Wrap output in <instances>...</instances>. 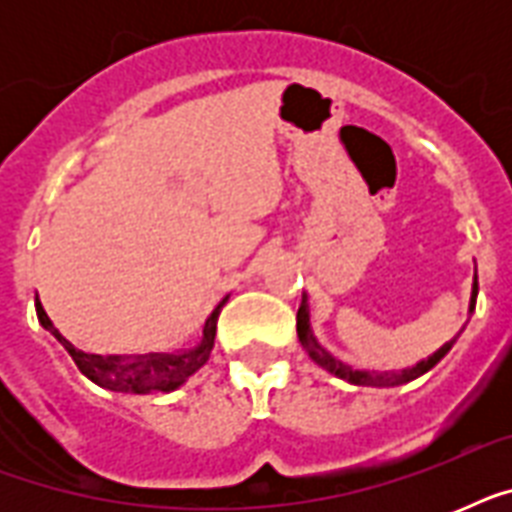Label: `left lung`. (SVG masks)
<instances>
[{
  "instance_id": "left-lung-1",
  "label": "left lung",
  "mask_w": 512,
  "mask_h": 512,
  "mask_svg": "<svg viewBox=\"0 0 512 512\" xmlns=\"http://www.w3.org/2000/svg\"><path fill=\"white\" fill-rule=\"evenodd\" d=\"M476 297H478V276L473 279V292H470V313L476 311ZM297 337H300V345L305 348V353L321 366V369H327L329 374H335L340 380L350 382V385H361V388H396V385H404V382H412L417 380L420 374L430 372L433 366L441 361V358L452 350L454 340L444 342L441 348L428 356L425 361L420 364H414L412 369H401V372H358V369H350L348 364H342L337 361L327 348H321V342L313 337V329H311V308H308V295H303V303H300V311H297Z\"/></svg>"
}]
</instances>
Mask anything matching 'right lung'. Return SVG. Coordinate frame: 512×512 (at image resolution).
<instances>
[{
	"instance_id": "obj_1",
	"label": "right lung",
	"mask_w": 512,
	"mask_h": 512,
	"mask_svg": "<svg viewBox=\"0 0 512 512\" xmlns=\"http://www.w3.org/2000/svg\"><path fill=\"white\" fill-rule=\"evenodd\" d=\"M228 303V297H223L217 308L209 313V319L204 321V332L201 340L191 348L177 350V353H148V356L122 358V356H90L76 350L68 340L60 337V342L66 345L68 356L74 358V364L79 366V372L92 380L95 385L114 393H172L183 385L191 374H196L201 366L209 361V353L215 348V332H217V316L220 308ZM39 319L44 327H52V321L47 319V313L39 308Z\"/></svg>"
}]
</instances>
